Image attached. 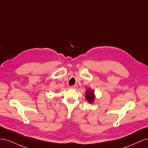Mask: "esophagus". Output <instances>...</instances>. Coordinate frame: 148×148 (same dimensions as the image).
Segmentation results:
<instances>
[{
    "label": "esophagus",
    "instance_id": "1",
    "mask_svg": "<svg viewBox=\"0 0 148 148\" xmlns=\"http://www.w3.org/2000/svg\"><path fill=\"white\" fill-rule=\"evenodd\" d=\"M77 88V85H73V86H70V88H71V89H76Z\"/></svg>",
    "mask_w": 148,
    "mask_h": 148
}]
</instances>
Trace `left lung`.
<instances>
[{
	"mask_svg": "<svg viewBox=\"0 0 148 148\" xmlns=\"http://www.w3.org/2000/svg\"><path fill=\"white\" fill-rule=\"evenodd\" d=\"M86 99L89 102L92 103L95 99V95H94V92L91 89H88L86 93Z\"/></svg>",
	"mask_w": 148,
	"mask_h": 148,
	"instance_id": "8db88e82",
	"label": "left lung"
}]
</instances>
